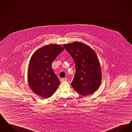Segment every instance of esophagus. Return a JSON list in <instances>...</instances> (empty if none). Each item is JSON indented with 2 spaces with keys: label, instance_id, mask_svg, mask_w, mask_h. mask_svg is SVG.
Returning a JSON list of instances; mask_svg holds the SVG:
<instances>
[{
  "label": "esophagus",
  "instance_id": "esophagus-1",
  "mask_svg": "<svg viewBox=\"0 0 132 132\" xmlns=\"http://www.w3.org/2000/svg\"><path fill=\"white\" fill-rule=\"evenodd\" d=\"M67 80H68L67 78H62L60 79V81H61V82H63V81H67Z\"/></svg>",
  "mask_w": 132,
  "mask_h": 132
}]
</instances>
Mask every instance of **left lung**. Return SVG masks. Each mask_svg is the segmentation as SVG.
<instances>
[{
	"label": "left lung",
	"mask_w": 132,
	"mask_h": 132,
	"mask_svg": "<svg viewBox=\"0 0 132 132\" xmlns=\"http://www.w3.org/2000/svg\"><path fill=\"white\" fill-rule=\"evenodd\" d=\"M63 46L76 65L72 88L83 96L92 94L99 88L102 81L101 66L95 52L88 45L78 42Z\"/></svg>",
	"instance_id": "8db88e82"
}]
</instances>
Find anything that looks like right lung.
<instances>
[{"instance_id": "right-lung-1", "label": "right lung", "mask_w": 132, "mask_h": 132, "mask_svg": "<svg viewBox=\"0 0 132 132\" xmlns=\"http://www.w3.org/2000/svg\"><path fill=\"white\" fill-rule=\"evenodd\" d=\"M64 50L61 45L48 44L36 50L32 54L28 70V82L36 95L44 98L51 97L60 81L52 68V63Z\"/></svg>"}]
</instances>
